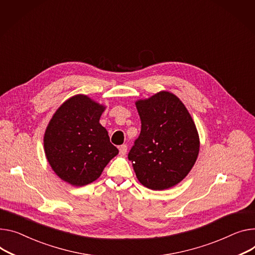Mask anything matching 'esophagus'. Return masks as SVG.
<instances>
[{"mask_svg":"<svg viewBox=\"0 0 255 255\" xmlns=\"http://www.w3.org/2000/svg\"><path fill=\"white\" fill-rule=\"evenodd\" d=\"M127 152H128V146H127V145H122V146L120 147V154H121L122 156H126Z\"/></svg>","mask_w":255,"mask_h":255,"instance_id":"esophagus-1","label":"esophagus"}]
</instances>
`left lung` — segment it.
<instances>
[{
	"label": "left lung",
	"instance_id": "8db88e82",
	"mask_svg": "<svg viewBox=\"0 0 255 255\" xmlns=\"http://www.w3.org/2000/svg\"><path fill=\"white\" fill-rule=\"evenodd\" d=\"M141 132L128 153L139 182L155 191L183 181L199 153V135L179 98L161 91L135 102Z\"/></svg>",
	"mask_w": 255,
	"mask_h": 255
}]
</instances>
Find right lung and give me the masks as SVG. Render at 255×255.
I'll return each mask as SVG.
<instances>
[{
  "instance_id": "right-lung-1",
  "label": "right lung",
  "mask_w": 255,
  "mask_h": 255,
  "mask_svg": "<svg viewBox=\"0 0 255 255\" xmlns=\"http://www.w3.org/2000/svg\"><path fill=\"white\" fill-rule=\"evenodd\" d=\"M105 108L86 95H75L57 109L46 128L48 162L58 177L72 186L96 181L119 154L99 123Z\"/></svg>"
}]
</instances>
